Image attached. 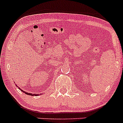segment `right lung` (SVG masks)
Listing matches in <instances>:
<instances>
[{
    "instance_id": "1",
    "label": "right lung",
    "mask_w": 123,
    "mask_h": 123,
    "mask_svg": "<svg viewBox=\"0 0 123 123\" xmlns=\"http://www.w3.org/2000/svg\"><path fill=\"white\" fill-rule=\"evenodd\" d=\"M16 86H17L16 85ZM17 87H18V86H17ZM18 88L19 89H20V90H21V91H22L24 93H25V94H28V95H30V96H38V95H40V94H32V93H27V92H26L24 91L23 90L21 89H20V87H18Z\"/></svg>"
}]
</instances>
